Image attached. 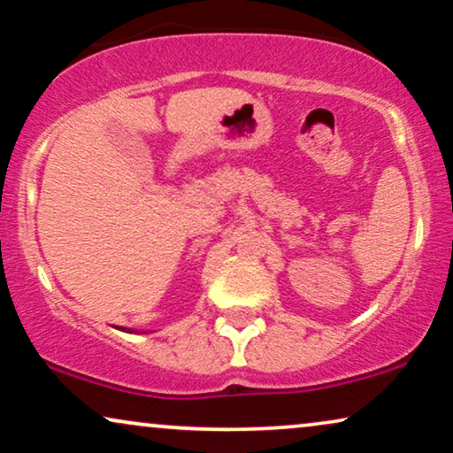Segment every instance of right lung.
I'll return each mask as SVG.
<instances>
[{
  "instance_id": "add662e5",
  "label": "right lung",
  "mask_w": 453,
  "mask_h": 453,
  "mask_svg": "<svg viewBox=\"0 0 453 453\" xmlns=\"http://www.w3.org/2000/svg\"><path fill=\"white\" fill-rule=\"evenodd\" d=\"M124 331H130V329H124Z\"/></svg>"
}]
</instances>
